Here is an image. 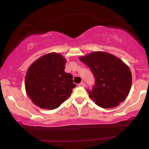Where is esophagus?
<instances>
[{
  "instance_id": "1",
  "label": "esophagus",
  "mask_w": 149,
  "mask_h": 149,
  "mask_svg": "<svg viewBox=\"0 0 149 149\" xmlns=\"http://www.w3.org/2000/svg\"><path fill=\"white\" fill-rule=\"evenodd\" d=\"M79 85H80V86H81V87H85V84L84 82L82 81L81 83H80V84H79Z\"/></svg>"
}]
</instances>
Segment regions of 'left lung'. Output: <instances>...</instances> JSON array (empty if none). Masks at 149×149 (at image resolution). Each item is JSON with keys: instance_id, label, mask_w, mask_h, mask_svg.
<instances>
[{"instance_id": "obj_1", "label": "left lung", "mask_w": 149, "mask_h": 149, "mask_svg": "<svg viewBox=\"0 0 149 149\" xmlns=\"http://www.w3.org/2000/svg\"><path fill=\"white\" fill-rule=\"evenodd\" d=\"M90 68L95 78L89 97L99 107L107 109L119 105L125 100L132 85L130 69L116 56L104 52H94L80 57Z\"/></svg>"}]
</instances>
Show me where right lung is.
Listing matches in <instances>:
<instances>
[{
	"label": "right lung",
	"mask_w": 149,
	"mask_h": 149,
	"mask_svg": "<svg viewBox=\"0 0 149 149\" xmlns=\"http://www.w3.org/2000/svg\"><path fill=\"white\" fill-rule=\"evenodd\" d=\"M66 60L60 54L51 52L29 66L25 76V89L32 102L41 109H57L71 96L73 76L64 71Z\"/></svg>",
	"instance_id": "add662e5"
}]
</instances>
